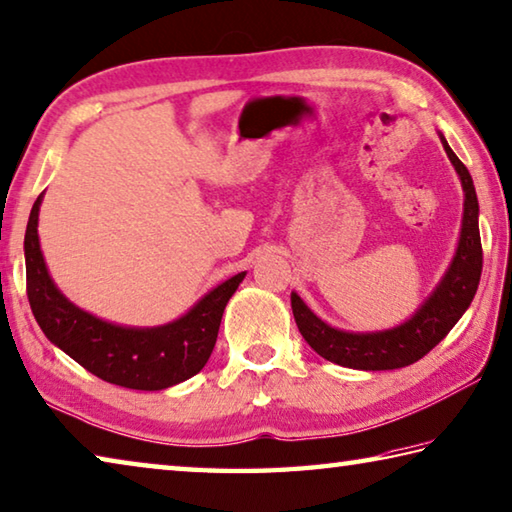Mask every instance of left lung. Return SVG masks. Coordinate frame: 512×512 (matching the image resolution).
<instances>
[{
    "instance_id": "8db88e82",
    "label": "left lung",
    "mask_w": 512,
    "mask_h": 512,
    "mask_svg": "<svg viewBox=\"0 0 512 512\" xmlns=\"http://www.w3.org/2000/svg\"><path fill=\"white\" fill-rule=\"evenodd\" d=\"M445 152H448L454 170L461 176L466 203H463V226L457 255L450 266L448 275L443 277L439 288L432 293L412 320L389 331L378 333H347L324 324L318 315H313L297 293L291 295L293 315L297 329L309 342L313 351L336 365L351 369L383 371L407 367L421 360L427 351H432L439 342L448 336L450 329L472 302L481 280L483 250L479 237V203L477 192L472 185L468 167L459 161V156L450 150L441 136Z\"/></svg>"
}]
</instances>
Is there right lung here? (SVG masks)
Listing matches in <instances>:
<instances>
[{
	"label": "right lung",
	"instance_id": "1",
	"mask_svg": "<svg viewBox=\"0 0 512 512\" xmlns=\"http://www.w3.org/2000/svg\"><path fill=\"white\" fill-rule=\"evenodd\" d=\"M40 203L42 194L26 226L24 255L26 295L44 336L94 376L127 389L154 392L199 374L215 349L226 304L246 273L219 284L190 313L165 327H116L80 311L51 282L37 239Z\"/></svg>",
	"mask_w": 512,
	"mask_h": 512
}]
</instances>
